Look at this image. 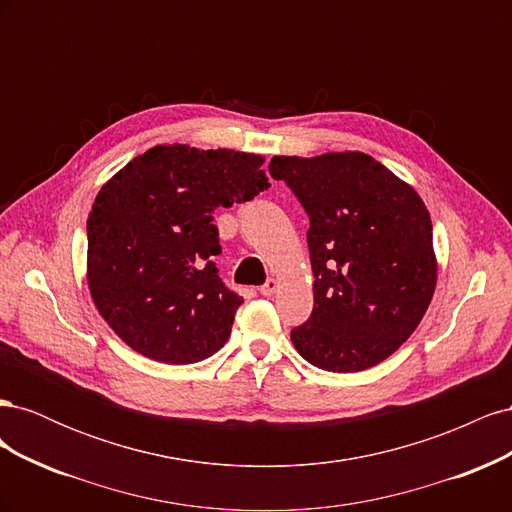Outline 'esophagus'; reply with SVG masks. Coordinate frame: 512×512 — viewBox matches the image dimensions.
Wrapping results in <instances>:
<instances>
[{
	"instance_id": "esophagus-1",
	"label": "esophagus",
	"mask_w": 512,
	"mask_h": 512,
	"mask_svg": "<svg viewBox=\"0 0 512 512\" xmlns=\"http://www.w3.org/2000/svg\"><path fill=\"white\" fill-rule=\"evenodd\" d=\"M277 288H280V282L273 280V277H269V280L260 286V294H262V297H271V294H273Z\"/></svg>"
}]
</instances>
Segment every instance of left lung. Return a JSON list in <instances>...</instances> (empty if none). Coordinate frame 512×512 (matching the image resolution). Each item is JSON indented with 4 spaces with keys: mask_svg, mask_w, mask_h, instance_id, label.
Wrapping results in <instances>:
<instances>
[{
    "mask_svg": "<svg viewBox=\"0 0 512 512\" xmlns=\"http://www.w3.org/2000/svg\"><path fill=\"white\" fill-rule=\"evenodd\" d=\"M269 173L309 218L314 309L290 331L294 348L335 374L389 359L423 320L438 280L421 196L361 151L275 156Z\"/></svg>",
    "mask_w": 512,
    "mask_h": 512,
    "instance_id": "obj_1",
    "label": "left lung"
}]
</instances>
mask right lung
<instances>
[{
  "mask_svg": "<svg viewBox=\"0 0 512 512\" xmlns=\"http://www.w3.org/2000/svg\"><path fill=\"white\" fill-rule=\"evenodd\" d=\"M265 158L156 145L108 179L87 220V284L100 316L147 359L218 352L243 299L224 286L213 213L267 190Z\"/></svg>",
  "mask_w": 512,
  "mask_h": 512,
  "instance_id": "obj_1",
  "label": "right lung"
}]
</instances>
